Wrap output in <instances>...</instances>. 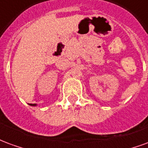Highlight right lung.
<instances>
[{
    "label": "right lung",
    "mask_w": 148,
    "mask_h": 148,
    "mask_svg": "<svg viewBox=\"0 0 148 148\" xmlns=\"http://www.w3.org/2000/svg\"><path fill=\"white\" fill-rule=\"evenodd\" d=\"M30 106H37L36 104H29Z\"/></svg>",
    "instance_id": "add662e5"
}]
</instances>
